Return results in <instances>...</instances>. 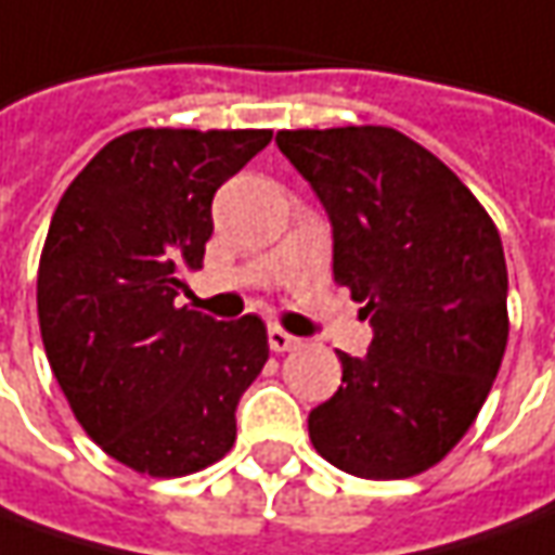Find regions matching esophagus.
Instances as JSON below:
<instances>
[{
	"label": "esophagus",
	"mask_w": 555,
	"mask_h": 555,
	"mask_svg": "<svg viewBox=\"0 0 555 555\" xmlns=\"http://www.w3.org/2000/svg\"><path fill=\"white\" fill-rule=\"evenodd\" d=\"M267 340H270V349H273V352H288V349H294V346H297V337H294V334H288V331H282V327H270V331H267Z\"/></svg>",
	"instance_id": "esophagus-1"
}]
</instances>
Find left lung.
<instances>
[{
	"instance_id": "8db88e82",
	"label": "left lung",
	"mask_w": 555,
	"mask_h": 555,
	"mask_svg": "<svg viewBox=\"0 0 555 555\" xmlns=\"http://www.w3.org/2000/svg\"><path fill=\"white\" fill-rule=\"evenodd\" d=\"M279 151L325 206L334 282L371 315L367 356L309 413L315 452L404 480L465 437L507 346V263L492 218L443 160L391 127L282 130Z\"/></svg>"
}]
</instances>
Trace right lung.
Wrapping results in <instances>:
<instances>
[{
  "label": "right lung",
  "mask_w": 555,
  "mask_h": 555,
  "mask_svg": "<svg viewBox=\"0 0 555 555\" xmlns=\"http://www.w3.org/2000/svg\"><path fill=\"white\" fill-rule=\"evenodd\" d=\"M270 130H133L56 203L39 261L41 343L75 420L112 459L184 477L236 440V404L270 356L258 315L176 307L203 267L212 197Z\"/></svg>",
  "instance_id": "1"
}]
</instances>
